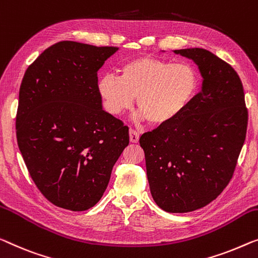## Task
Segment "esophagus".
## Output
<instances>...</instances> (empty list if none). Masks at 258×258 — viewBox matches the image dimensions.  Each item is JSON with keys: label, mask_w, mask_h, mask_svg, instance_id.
<instances>
[{"label": "esophagus", "mask_w": 258, "mask_h": 258, "mask_svg": "<svg viewBox=\"0 0 258 258\" xmlns=\"http://www.w3.org/2000/svg\"><path fill=\"white\" fill-rule=\"evenodd\" d=\"M139 138H140L139 133H138L136 130H133V128L130 130V141L131 142H133V144H137V142L139 141Z\"/></svg>", "instance_id": "obj_1"}]
</instances>
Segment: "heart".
Instances as JSON below:
<instances>
[{
  "label": "heart",
  "mask_w": 258,
  "mask_h": 258,
  "mask_svg": "<svg viewBox=\"0 0 258 258\" xmlns=\"http://www.w3.org/2000/svg\"><path fill=\"white\" fill-rule=\"evenodd\" d=\"M119 78L106 74L98 80L97 91L107 112L118 116L131 109L134 97L141 117L162 126L185 109L198 87V76L189 63H172L142 56L120 68Z\"/></svg>",
  "instance_id": "heart-1"
}]
</instances>
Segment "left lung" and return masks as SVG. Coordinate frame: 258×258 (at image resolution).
<instances>
[{
    "instance_id": "1",
    "label": "left lung",
    "mask_w": 258,
    "mask_h": 258,
    "mask_svg": "<svg viewBox=\"0 0 258 258\" xmlns=\"http://www.w3.org/2000/svg\"><path fill=\"white\" fill-rule=\"evenodd\" d=\"M174 52L197 64L202 91L174 120L139 141L157 206L186 213L206 206L228 185L245 140L248 110L230 64L204 48Z\"/></svg>"
}]
</instances>
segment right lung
I'll list each match as a JSON object with an SVG mask.
<instances>
[{
	"label": "right lung",
	"mask_w": 258,
	"mask_h": 258,
	"mask_svg": "<svg viewBox=\"0 0 258 258\" xmlns=\"http://www.w3.org/2000/svg\"><path fill=\"white\" fill-rule=\"evenodd\" d=\"M118 47L60 41L31 63L19 88L16 136L38 189L55 206L86 211L98 203L128 127L105 112L97 72Z\"/></svg>",
	"instance_id": "obj_1"
}]
</instances>
